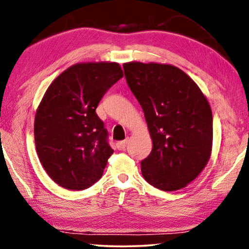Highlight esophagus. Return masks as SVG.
<instances>
[{"label":"esophagus","instance_id":"34e87169","mask_svg":"<svg viewBox=\"0 0 249 249\" xmlns=\"http://www.w3.org/2000/svg\"><path fill=\"white\" fill-rule=\"evenodd\" d=\"M128 144V139H124V141H121V142H117V148L119 151H124L125 148V146Z\"/></svg>","mask_w":249,"mask_h":249}]
</instances>
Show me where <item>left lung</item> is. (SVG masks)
Instances as JSON below:
<instances>
[{"instance_id": "left-lung-1", "label": "left lung", "mask_w": 249, "mask_h": 249, "mask_svg": "<svg viewBox=\"0 0 249 249\" xmlns=\"http://www.w3.org/2000/svg\"><path fill=\"white\" fill-rule=\"evenodd\" d=\"M124 69L153 142L151 154L141 163L142 177L164 192L185 188L212 153L209 101L188 74L171 64L128 62Z\"/></svg>"}]
</instances>
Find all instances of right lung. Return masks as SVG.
<instances>
[{
	"mask_svg": "<svg viewBox=\"0 0 249 249\" xmlns=\"http://www.w3.org/2000/svg\"><path fill=\"white\" fill-rule=\"evenodd\" d=\"M124 77L117 62H83L59 74L37 107L34 135L47 175L70 190L86 189L101 179L113 149L96 107Z\"/></svg>",
	"mask_w": 249,
	"mask_h": 249,
	"instance_id": "1",
	"label": "right lung"
}]
</instances>
